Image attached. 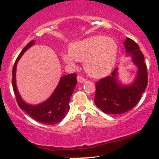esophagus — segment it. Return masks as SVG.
I'll use <instances>...</instances> for the list:
<instances>
[{
    "label": "esophagus",
    "instance_id": "obj_1",
    "mask_svg": "<svg viewBox=\"0 0 159 159\" xmlns=\"http://www.w3.org/2000/svg\"><path fill=\"white\" fill-rule=\"evenodd\" d=\"M77 81L78 83H84V82L86 81V79L85 78H84L83 77H81V76H78Z\"/></svg>",
    "mask_w": 159,
    "mask_h": 159
}]
</instances>
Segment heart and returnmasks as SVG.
Returning <instances> with one entry per match:
<instances>
[{"mask_svg":"<svg viewBox=\"0 0 159 159\" xmlns=\"http://www.w3.org/2000/svg\"><path fill=\"white\" fill-rule=\"evenodd\" d=\"M119 48L115 39L105 36H91L75 42L69 46V54L62 56L66 64L74 66L75 61H84V67L91 77L108 75L114 69Z\"/></svg>","mask_w":159,"mask_h":159,"instance_id":"b5f03b06","label":"heart"}]
</instances>
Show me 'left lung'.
I'll use <instances>...</instances> for the list:
<instances>
[{
    "label": "left lung",
    "instance_id": "left-lung-1",
    "mask_svg": "<svg viewBox=\"0 0 159 159\" xmlns=\"http://www.w3.org/2000/svg\"><path fill=\"white\" fill-rule=\"evenodd\" d=\"M123 45L125 53L131 57L138 71L134 81L129 84H123L119 79L118 66L111 76L96 83L94 102L105 114H120L131 110L138 103L147 86V66L139 46L129 38L124 41Z\"/></svg>",
    "mask_w": 159,
    "mask_h": 159
}]
</instances>
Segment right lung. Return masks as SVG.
Wrapping results in <instances>:
<instances>
[{
	"mask_svg": "<svg viewBox=\"0 0 159 159\" xmlns=\"http://www.w3.org/2000/svg\"><path fill=\"white\" fill-rule=\"evenodd\" d=\"M35 44L32 40L24 48L16 59L12 69V84L17 103L21 110L25 111L36 121L45 125H54L61 121L68 114L69 110V100L75 90L77 80V75L72 73L62 76L57 86L50 97L37 105H30L24 101L19 94L16 86V67L21 56L28 48Z\"/></svg>",
	"mask_w": 159,
	"mask_h": 159,
	"instance_id": "right-lung-1",
	"label": "right lung"
}]
</instances>
